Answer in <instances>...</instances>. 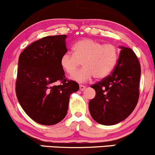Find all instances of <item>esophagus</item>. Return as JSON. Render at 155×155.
<instances>
[{
  "instance_id": "34e87169",
  "label": "esophagus",
  "mask_w": 155,
  "mask_h": 155,
  "mask_svg": "<svg viewBox=\"0 0 155 155\" xmlns=\"http://www.w3.org/2000/svg\"><path fill=\"white\" fill-rule=\"evenodd\" d=\"M85 89H86V87L84 86V85H79V90H81V91H83V90H84Z\"/></svg>"
}]
</instances>
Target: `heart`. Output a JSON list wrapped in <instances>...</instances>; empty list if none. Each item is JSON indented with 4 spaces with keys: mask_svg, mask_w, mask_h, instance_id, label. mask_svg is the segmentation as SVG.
I'll return each instance as SVG.
<instances>
[{
    "mask_svg": "<svg viewBox=\"0 0 155 155\" xmlns=\"http://www.w3.org/2000/svg\"><path fill=\"white\" fill-rule=\"evenodd\" d=\"M118 50L112 44H103L93 39H83L73 47V54L65 53L60 60L63 68L71 74L81 62L82 69L73 74L71 79L85 82L95 77L101 79L111 74L117 63Z\"/></svg>",
    "mask_w": 155,
    "mask_h": 155,
    "instance_id": "heart-1",
    "label": "heart"
}]
</instances>
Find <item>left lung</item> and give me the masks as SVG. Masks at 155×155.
Listing matches in <instances>:
<instances>
[{
    "label": "left lung",
    "instance_id": "1",
    "mask_svg": "<svg viewBox=\"0 0 155 155\" xmlns=\"http://www.w3.org/2000/svg\"><path fill=\"white\" fill-rule=\"evenodd\" d=\"M117 63L111 74L91 85L96 95L89 103L93 120L104 125H113L132 113L139 97L140 65L132 49L120 47Z\"/></svg>",
    "mask_w": 155,
    "mask_h": 155
}]
</instances>
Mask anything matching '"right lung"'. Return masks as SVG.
<instances>
[{
	"mask_svg": "<svg viewBox=\"0 0 155 155\" xmlns=\"http://www.w3.org/2000/svg\"><path fill=\"white\" fill-rule=\"evenodd\" d=\"M66 38V35L44 37L19 55L16 95L27 114L44 125L55 124L65 118L71 94L79 89L77 82L65 78L60 64L67 52Z\"/></svg>",
	"mask_w": 155,
	"mask_h": 155,
	"instance_id": "obj_1",
	"label": "right lung"
}]
</instances>
